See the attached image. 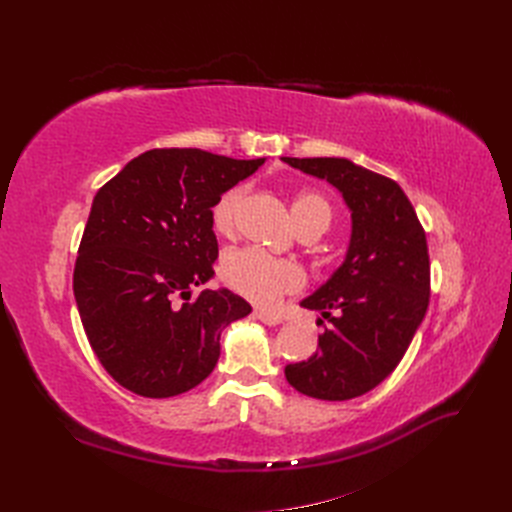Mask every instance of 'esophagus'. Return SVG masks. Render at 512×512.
<instances>
[{"label": "esophagus", "mask_w": 512, "mask_h": 512, "mask_svg": "<svg viewBox=\"0 0 512 512\" xmlns=\"http://www.w3.org/2000/svg\"><path fill=\"white\" fill-rule=\"evenodd\" d=\"M256 318H258L260 322L271 324V327H275V324L282 322V316L275 314V312H269V309H256Z\"/></svg>", "instance_id": "esophagus-1"}]
</instances>
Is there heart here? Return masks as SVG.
Masks as SVG:
<instances>
[{"label": "heart", "instance_id": "heart-1", "mask_svg": "<svg viewBox=\"0 0 512 512\" xmlns=\"http://www.w3.org/2000/svg\"><path fill=\"white\" fill-rule=\"evenodd\" d=\"M245 190L241 185L230 188L213 207V226L222 235H230L237 226ZM292 215L299 228H329L333 207L316 192H301L292 200ZM222 280L245 299L260 305H273L284 294H292L305 286V271L292 260L273 258L258 247L232 250L222 260Z\"/></svg>", "mask_w": 512, "mask_h": 512}]
</instances>
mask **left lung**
Masks as SVG:
<instances>
[{"instance_id":"8db88e82","label":"left lung","mask_w":512,"mask_h":512,"mask_svg":"<svg viewBox=\"0 0 512 512\" xmlns=\"http://www.w3.org/2000/svg\"><path fill=\"white\" fill-rule=\"evenodd\" d=\"M327 179L352 213V235L339 269L301 301L331 324L318 352L286 365L299 393L346 401L378 386L404 359L429 305L425 230L399 185L346 158H284ZM322 322V320H320Z\"/></svg>"}]
</instances>
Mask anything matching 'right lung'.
Masks as SVG:
<instances>
[{
  "instance_id": "add662e5",
  "label": "right lung",
  "mask_w": 512,
  "mask_h": 512,
  "mask_svg": "<svg viewBox=\"0 0 512 512\" xmlns=\"http://www.w3.org/2000/svg\"><path fill=\"white\" fill-rule=\"evenodd\" d=\"M265 158L151 149L98 190L74 265V299L98 361L123 389L162 399L203 382L220 335L252 305L213 277V207Z\"/></svg>"
}]
</instances>
